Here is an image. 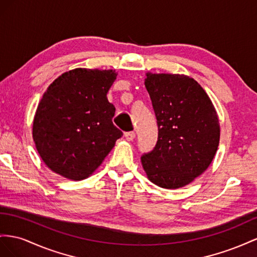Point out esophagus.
Wrapping results in <instances>:
<instances>
[{"instance_id": "esophagus-1", "label": "esophagus", "mask_w": 257, "mask_h": 257, "mask_svg": "<svg viewBox=\"0 0 257 257\" xmlns=\"http://www.w3.org/2000/svg\"><path fill=\"white\" fill-rule=\"evenodd\" d=\"M124 138H126L127 141H133L134 139L136 138V133H135V131H130V133H126V134H124Z\"/></svg>"}]
</instances>
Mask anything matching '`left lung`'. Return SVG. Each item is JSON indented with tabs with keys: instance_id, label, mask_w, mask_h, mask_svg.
Here are the masks:
<instances>
[{
	"instance_id": "1",
	"label": "left lung",
	"mask_w": 257,
	"mask_h": 257,
	"mask_svg": "<svg viewBox=\"0 0 257 257\" xmlns=\"http://www.w3.org/2000/svg\"><path fill=\"white\" fill-rule=\"evenodd\" d=\"M144 85L158 124V141L141 157L148 179L166 189L188 185L213 160L221 129L211 99L184 74L146 73Z\"/></svg>"
}]
</instances>
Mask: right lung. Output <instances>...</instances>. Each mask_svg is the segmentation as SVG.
<instances>
[{
	"instance_id": "right-lung-1",
	"label": "right lung",
	"mask_w": 257,
	"mask_h": 257,
	"mask_svg": "<svg viewBox=\"0 0 257 257\" xmlns=\"http://www.w3.org/2000/svg\"><path fill=\"white\" fill-rule=\"evenodd\" d=\"M115 70L64 72L44 92L32 126L35 148L51 171L80 181L96 171L122 133L112 118L107 91Z\"/></svg>"
}]
</instances>
